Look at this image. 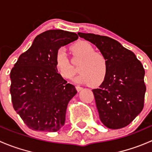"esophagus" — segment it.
Returning <instances> with one entry per match:
<instances>
[{"label": "esophagus", "mask_w": 152, "mask_h": 152, "mask_svg": "<svg viewBox=\"0 0 152 152\" xmlns=\"http://www.w3.org/2000/svg\"><path fill=\"white\" fill-rule=\"evenodd\" d=\"M76 89L78 92H79V91H81V90H82L83 88H82V87H80V86H76Z\"/></svg>", "instance_id": "obj_1"}]
</instances>
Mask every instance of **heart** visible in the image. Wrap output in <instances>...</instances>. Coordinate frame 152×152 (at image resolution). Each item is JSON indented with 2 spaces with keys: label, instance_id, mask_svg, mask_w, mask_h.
I'll return each instance as SVG.
<instances>
[{
  "label": "heart",
  "instance_id": "1",
  "mask_svg": "<svg viewBox=\"0 0 152 152\" xmlns=\"http://www.w3.org/2000/svg\"><path fill=\"white\" fill-rule=\"evenodd\" d=\"M75 59L81 61L79 65L80 74L76 79L77 82L90 84L96 87L100 85L107 76L108 65L104 55L95 52L94 48L86 41H79L71 47ZM54 65L56 70L64 79H70L76 73V69L70 64L65 48L57 50Z\"/></svg>",
  "mask_w": 152,
  "mask_h": 152
}]
</instances>
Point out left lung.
Masks as SVG:
<instances>
[{"label":"left lung","mask_w":152,"mask_h":152,"mask_svg":"<svg viewBox=\"0 0 152 152\" xmlns=\"http://www.w3.org/2000/svg\"><path fill=\"white\" fill-rule=\"evenodd\" d=\"M78 34L96 45L107 60L104 81L93 90L101 121L112 129L126 126L143 108L146 88L142 63L115 39L94 34Z\"/></svg>","instance_id":"left-lung-1"}]
</instances>
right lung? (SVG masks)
Masks as SVG:
<instances>
[{
    "label": "right lung",
    "instance_id": "add662e5",
    "mask_svg": "<svg viewBox=\"0 0 152 152\" xmlns=\"http://www.w3.org/2000/svg\"><path fill=\"white\" fill-rule=\"evenodd\" d=\"M61 29L37 35L18 58L10 73L13 107L31 129L57 132L64 126L67 104L77 93L54 65L57 50L78 39Z\"/></svg>",
    "mask_w": 152,
    "mask_h": 152
}]
</instances>
